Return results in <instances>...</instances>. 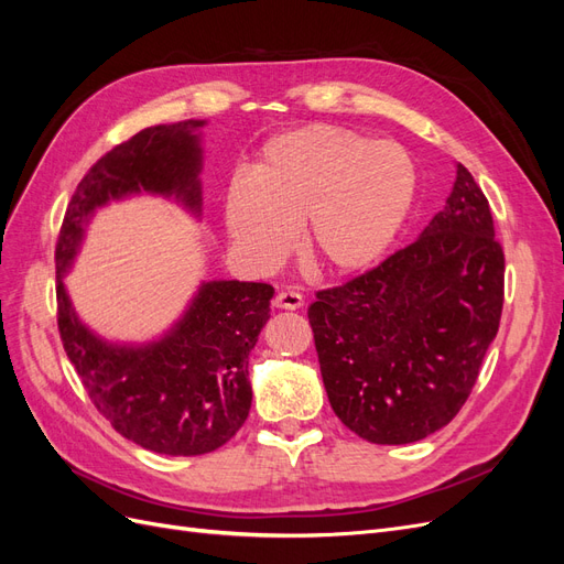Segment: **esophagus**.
I'll use <instances>...</instances> for the list:
<instances>
[{"label":"esophagus","instance_id":"esophagus-1","mask_svg":"<svg viewBox=\"0 0 564 564\" xmlns=\"http://www.w3.org/2000/svg\"><path fill=\"white\" fill-rule=\"evenodd\" d=\"M272 305L280 311H299L303 305V296L299 292H294V289H284V292H280L275 296V301H272Z\"/></svg>","mask_w":564,"mask_h":564}]
</instances>
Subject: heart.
Listing matches in <instances>:
<instances>
[{"label": "heart", "mask_w": 564, "mask_h": 564, "mask_svg": "<svg viewBox=\"0 0 564 564\" xmlns=\"http://www.w3.org/2000/svg\"><path fill=\"white\" fill-rule=\"evenodd\" d=\"M416 197V169L392 141L334 124L272 135L249 176L224 199L226 232L256 268L278 265L303 224V251L336 278L379 265L400 237Z\"/></svg>", "instance_id": "b5f03b06"}]
</instances>
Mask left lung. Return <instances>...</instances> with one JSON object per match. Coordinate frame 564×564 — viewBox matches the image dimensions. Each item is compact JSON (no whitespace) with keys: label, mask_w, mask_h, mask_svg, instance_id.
<instances>
[{"label":"left lung","mask_w":564,"mask_h":564,"mask_svg":"<svg viewBox=\"0 0 564 564\" xmlns=\"http://www.w3.org/2000/svg\"><path fill=\"white\" fill-rule=\"evenodd\" d=\"M503 251L464 164L419 240L344 286L308 319L334 414L373 445H409L458 414L499 332Z\"/></svg>","instance_id":"8db88e82"}]
</instances>
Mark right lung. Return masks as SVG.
<instances>
[{"mask_svg":"<svg viewBox=\"0 0 564 564\" xmlns=\"http://www.w3.org/2000/svg\"><path fill=\"white\" fill-rule=\"evenodd\" d=\"M204 127L207 119L148 127L112 148L79 181L56 247L58 329L67 357L112 429L166 456L209 454L242 429L251 406L249 355L270 319L275 289L202 282L172 327L131 344L96 334L79 317L65 275L91 218L110 202L162 197L202 220Z\"/></svg>","mask_w":564,"mask_h":564,"instance_id":"right-lung-1","label":"right lung"}]
</instances>
